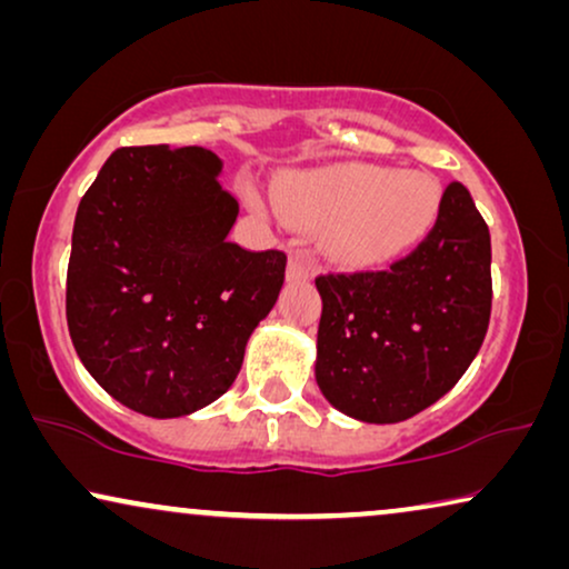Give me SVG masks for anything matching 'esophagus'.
I'll return each instance as SVG.
<instances>
[{"label": "esophagus", "instance_id": "34e87169", "mask_svg": "<svg viewBox=\"0 0 569 569\" xmlns=\"http://www.w3.org/2000/svg\"><path fill=\"white\" fill-rule=\"evenodd\" d=\"M310 274H313L310 263L302 259L300 253H295L290 263H287V279H292V282H302V279H310Z\"/></svg>", "mask_w": 569, "mask_h": 569}]
</instances>
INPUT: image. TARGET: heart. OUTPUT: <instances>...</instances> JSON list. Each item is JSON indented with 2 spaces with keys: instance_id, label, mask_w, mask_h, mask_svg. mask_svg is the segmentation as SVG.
Returning a JSON list of instances; mask_svg holds the SVG:
<instances>
[{
  "instance_id": "heart-1",
  "label": "heart",
  "mask_w": 569,
  "mask_h": 569,
  "mask_svg": "<svg viewBox=\"0 0 569 569\" xmlns=\"http://www.w3.org/2000/svg\"><path fill=\"white\" fill-rule=\"evenodd\" d=\"M440 183L422 170L341 166L287 178L279 209L302 230H323V251L347 269L399 259L438 220Z\"/></svg>"
}]
</instances>
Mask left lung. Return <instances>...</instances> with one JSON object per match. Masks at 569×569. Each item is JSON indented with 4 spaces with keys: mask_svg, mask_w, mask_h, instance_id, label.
<instances>
[{
    "mask_svg": "<svg viewBox=\"0 0 569 569\" xmlns=\"http://www.w3.org/2000/svg\"><path fill=\"white\" fill-rule=\"evenodd\" d=\"M489 228L463 183H448L422 243L388 269L321 274L316 380L360 422L393 425L453 388L492 313Z\"/></svg>",
    "mask_w": 569,
    "mask_h": 569,
    "instance_id": "obj_1",
    "label": "left lung"
}]
</instances>
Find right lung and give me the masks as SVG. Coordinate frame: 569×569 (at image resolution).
Returning a JSON list of instances; mask_svg holds the SVG:
<instances>
[{
    "label": "right lung",
    "instance_id": "add662e5",
    "mask_svg": "<svg viewBox=\"0 0 569 569\" xmlns=\"http://www.w3.org/2000/svg\"><path fill=\"white\" fill-rule=\"evenodd\" d=\"M204 147H121L77 207L67 326L92 378L144 417L228 391L284 282L282 251L228 240L238 199Z\"/></svg>",
    "mask_w": 569,
    "mask_h": 569
}]
</instances>
